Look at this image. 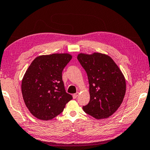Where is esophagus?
Returning <instances> with one entry per match:
<instances>
[{
    "instance_id": "34e87169",
    "label": "esophagus",
    "mask_w": 150,
    "mask_h": 150,
    "mask_svg": "<svg viewBox=\"0 0 150 150\" xmlns=\"http://www.w3.org/2000/svg\"><path fill=\"white\" fill-rule=\"evenodd\" d=\"M78 95H79V93H76V94H73V98H76Z\"/></svg>"
}]
</instances>
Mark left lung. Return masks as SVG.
I'll return each instance as SVG.
<instances>
[{
	"label": "left lung",
	"instance_id": "left-lung-1",
	"mask_svg": "<svg viewBox=\"0 0 150 150\" xmlns=\"http://www.w3.org/2000/svg\"><path fill=\"white\" fill-rule=\"evenodd\" d=\"M77 58L88 78L90 101L83 107L86 113L96 119L115 113L126 92L125 78L111 57L101 53H80Z\"/></svg>",
	"mask_w": 150,
	"mask_h": 150
}]
</instances>
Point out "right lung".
<instances>
[{"label": "right lung", "mask_w": 150, "mask_h": 150, "mask_svg": "<svg viewBox=\"0 0 150 150\" xmlns=\"http://www.w3.org/2000/svg\"><path fill=\"white\" fill-rule=\"evenodd\" d=\"M72 57L67 53L42 55L35 57L25 72L21 83L23 98L37 119L51 120L72 99L62 80V71Z\"/></svg>", "instance_id": "add662e5"}]
</instances>
